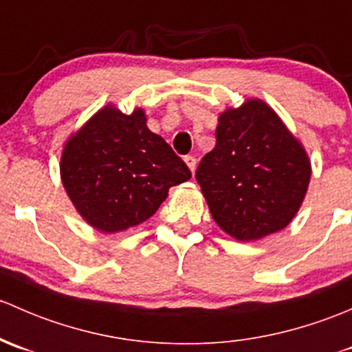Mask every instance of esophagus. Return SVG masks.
Segmentation results:
<instances>
[{"instance_id": "obj_1", "label": "esophagus", "mask_w": 352, "mask_h": 352, "mask_svg": "<svg viewBox=\"0 0 352 352\" xmlns=\"http://www.w3.org/2000/svg\"><path fill=\"white\" fill-rule=\"evenodd\" d=\"M184 162H186L188 168L191 169V173H195V169H197V157H195V155H186V157H184Z\"/></svg>"}]
</instances>
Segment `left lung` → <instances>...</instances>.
<instances>
[{
    "label": "left lung",
    "mask_w": 352,
    "mask_h": 352,
    "mask_svg": "<svg viewBox=\"0 0 352 352\" xmlns=\"http://www.w3.org/2000/svg\"><path fill=\"white\" fill-rule=\"evenodd\" d=\"M215 135V147L198 164L197 181L217 226L242 242L283 230L310 183L302 144L261 100L223 111Z\"/></svg>",
    "instance_id": "1"
}]
</instances>
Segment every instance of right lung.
Segmentation results:
<instances>
[{
    "label": "right lung",
    "instance_id": "obj_1",
    "mask_svg": "<svg viewBox=\"0 0 352 352\" xmlns=\"http://www.w3.org/2000/svg\"><path fill=\"white\" fill-rule=\"evenodd\" d=\"M146 123L142 108L125 115L108 104L64 146V190L96 230L115 234L146 222L168 198L169 188L191 177L183 159Z\"/></svg>",
    "mask_w": 352,
    "mask_h": 352
}]
</instances>
